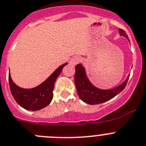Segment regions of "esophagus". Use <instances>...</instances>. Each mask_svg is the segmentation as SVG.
Segmentation results:
<instances>
[{"instance_id": "34e87169", "label": "esophagus", "mask_w": 146, "mask_h": 146, "mask_svg": "<svg viewBox=\"0 0 146 146\" xmlns=\"http://www.w3.org/2000/svg\"><path fill=\"white\" fill-rule=\"evenodd\" d=\"M80 62H81V58L79 57V56H74V57H73L71 59L69 64L72 65V66H75L76 64H79Z\"/></svg>"}]
</instances>
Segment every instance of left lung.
Listing matches in <instances>:
<instances>
[{
    "mask_svg": "<svg viewBox=\"0 0 146 146\" xmlns=\"http://www.w3.org/2000/svg\"><path fill=\"white\" fill-rule=\"evenodd\" d=\"M120 36L126 37L128 36L126 34L125 31L123 29H120ZM76 72L74 76V82H75L76 88L77 93L80 99L82 100L83 102L89 104V105H97V104L103 103L118 95L120 92L123 91L127 84V81L130 76L127 77L125 81L120 84L118 87L112 90H104L98 89L92 85L87 79L86 76L85 70L82 64H77L75 66Z\"/></svg>",
    "mask_w": 146,
    "mask_h": 146,
    "instance_id": "obj_1",
    "label": "left lung"
}]
</instances>
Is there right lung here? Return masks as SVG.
<instances>
[{"instance_id":"add662e5","label":"right lung","mask_w":146,"mask_h":146,"mask_svg":"<svg viewBox=\"0 0 146 146\" xmlns=\"http://www.w3.org/2000/svg\"><path fill=\"white\" fill-rule=\"evenodd\" d=\"M67 62L58 67L44 82L33 89H23L18 87L8 74L10 90L13 98L22 108L29 110H38L46 107L53 98V90L56 78Z\"/></svg>"}]
</instances>
